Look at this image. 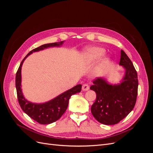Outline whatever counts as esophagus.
Masks as SVG:
<instances>
[{
	"mask_svg": "<svg viewBox=\"0 0 153 153\" xmlns=\"http://www.w3.org/2000/svg\"><path fill=\"white\" fill-rule=\"evenodd\" d=\"M89 89V86L88 84H83L82 85V90L84 91H88Z\"/></svg>",
	"mask_w": 153,
	"mask_h": 153,
	"instance_id": "esophagus-1",
	"label": "esophagus"
}]
</instances>
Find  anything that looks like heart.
<instances>
[{
	"label": "heart",
	"instance_id": "1",
	"mask_svg": "<svg viewBox=\"0 0 153 153\" xmlns=\"http://www.w3.org/2000/svg\"><path fill=\"white\" fill-rule=\"evenodd\" d=\"M105 50L100 47H91L85 50L83 54V59L86 63H91L96 61L103 56ZM106 59H105V61Z\"/></svg>",
	"mask_w": 153,
	"mask_h": 153
}]
</instances>
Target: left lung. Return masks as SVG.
Here are the masks:
<instances>
[{
    "mask_svg": "<svg viewBox=\"0 0 153 153\" xmlns=\"http://www.w3.org/2000/svg\"><path fill=\"white\" fill-rule=\"evenodd\" d=\"M119 65L125 69L121 84H110L103 78H98L90 87L96 93L91 113L99 123L106 125L119 123L131 112L136 103L137 73L131 61L122 50Z\"/></svg>",
    "mask_w": 153,
    "mask_h": 153,
    "instance_id": "8db88e82",
    "label": "left lung"
}]
</instances>
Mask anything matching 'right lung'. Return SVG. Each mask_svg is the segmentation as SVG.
Wrapping results in <instances>:
<instances>
[{"label": "right lung", "instance_id": "right-lung-1", "mask_svg": "<svg viewBox=\"0 0 153 153\" xmlns=\"http://www.w3.org/2000/svg\"><path fill=\"white\" fill-rule=\"evenodd\" d=\"M64 41L57 43L45 44L31 50L22 60L16 74V88L18 100L20 106L23 111L28 115L30 118L41 124H51L61 118L68 108L69 98L73 94L78 93L81 91L82 85L78 84L75 86L48 102L39 104L30 102L24 98L21 89V69L22 64L25 59L33 52H39L40 50L49 47H59L63 44Z\"/></svg>", "mask_w": 153, "mask_h": 153}]
</instances>
